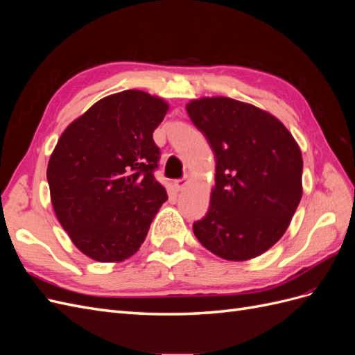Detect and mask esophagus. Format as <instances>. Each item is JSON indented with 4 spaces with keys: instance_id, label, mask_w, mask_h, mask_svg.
I'll list each match as a JSON object with an SVG mask.
<instances>
[{
    "instance_id": "34e87169",
    "label": "esophagus",
    "mask_w": 355,
    "mask_h": 355,
    "mask_svg": "<svg viewBox=\"0 0 355 355\" xmlns=\"http://www.w3.org/2000/svg\"><path fill=\"white\" fill-rule=\"evenodd\" d=\"M187 184H188V178L176 179V180L173 182V188H175L176 191H182V189H184V188L187 187Z\"/></svg>"
}]
</instances>
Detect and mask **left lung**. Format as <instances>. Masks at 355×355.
<instances>
[{"instance_id": "obj_1", "label": "left lung", "mask_w": 355, "mask_h": 355, "mask_svg": "<svg viewBox=\"0 0 355 355\" xmlns=\"http://www.w3.org/2000/svg\"><path fill=\"white\" fill-rule=\"evenodd\" d=\"M216 158L210 207L194 222L198 241L227 261H247L283 237L302 198V154L293 136L253 105L204 98L187 105Z\"/></svg>"}]
</instances>
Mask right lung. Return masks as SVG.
<instances>
[{"label":"right lung","instance_id":"obj_1","mask_svg":"<svg viewBox=\"0 0 355 355\" xmlns=\"http://www.w3.org/2000/svg\"><path fill=\"white\" fill-rule=\"evenodd\" d=\"M167 110L145 92L111 94L67 127L50 157L53 209L72 243L94 261L135 254L167 200L154 176L161 153L153 139Z\"/></svg>","mask_w":355,"mask_h":355}]
</instances>
